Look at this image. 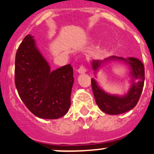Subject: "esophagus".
<instances>
[{
    "label": "esophagus",
    "mask_w": 154,
    "mask_h": 154,
    "mask_svg": "<svg viewBox=\"0 0 154 154\" xmlns=\"http://www.w3.org/2000/svg\"><path fill=\"white\" fill-rule=\"evenodd\" d=\"M77 72H78L79 74H83V73L86 72V69H85V68L84 67L83 65H82V66H80L79 69L77 70Z\"/></svg>",
    "instance_id": "1"
}]
</instances>
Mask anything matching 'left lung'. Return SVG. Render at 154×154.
<instances>
[{
  "instance_id": "obj_1",
  "label": "left lung",
  "mask_w": 154,
  "mask_h": 154,
  "mask_svg": "<svg viewBox=\"0 0 154 154\" xmlns=\"http://www.w3.org/2000/svg\"><path fill=\"white\" fill-rule=\"evenodd\" d=\"M109 62H121L129 66L131 77L129 91L123 96L112 95L105 92L98 85L96 79H92V89L96 104L99 109L109 115H118L133 109L138 103L144 85V65L137 58H124L123 57L110 56L104 60H94L92 62L95 75L99 69Z\"/></svg>"
}]
</instances>
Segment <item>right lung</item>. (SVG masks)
I'll return each instance as SVG.
<instances>
[{
	"label": "right lung",
	"instance_id": "1",
	"mask_svg": "<svg viewBox=\"0 0 154 154\" xmlns=\"http://www.w3.org/2000/svg\"><path fill=\"white\" fill-rule=\"evenodd\" d=\"M33 38L27 35L16 53V88L34 115L42 119H58L67 113L71 106L73 69L69 64L51 71Z\"/></svg>",
	"mask_w": 154,
	"mask_h": 154
}]
</instances>
